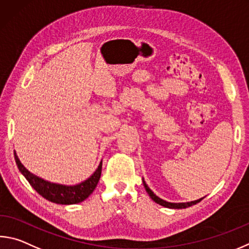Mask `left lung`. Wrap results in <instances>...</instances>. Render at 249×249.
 I'll return each mask as SVG.
<instances>
[{"mask_svg": "<svg viewBox=\"0 0 249 249\" xmlns=\"http://www.w3.org/2000/svg\"><path fill=\"white\" fill-rule=\"evenodd\" d=\"M143 186H144V188H146L147 193L149 194V196L151 197V199H152L153 201H156L157 203H159V205L163 206V207L172 208V209H183V208H188V207H191V206H193V205H196L197 202L201 201V199H202V198H201V199H198V200H195V201H191V202H180V203L168 202V201H165V200H163V199H161V198H159L158 196H156L155 194H153V192L151 191V189L147 186V184L144 183V180H143Z\"/></svg>", "mask_w": 249, "mask_h": 249, "instance_id": "1", "label": "left lung"}]
</instances>
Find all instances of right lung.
Here are the masks:
<instances>
[{"label":"right lung","instance_id":"add662e5","mask_svg":"<svg viewBox=\"0 0 249 249\" xmlns=\"http://www.w3.org/2000/svg\"><path fill=\"white\" fill-rule=\"evenodd\" d=\"M14 156L16 164L18 169H19L20 173L25 176L26 179L34 187L35 191L43 198H46L47 200L55 203H61V205H74V203L84 201L94 191L101 176L102 162L99 164L96 172L88 179H86L85 182L78 185H75V186H65V185L50 183L38 178V176L34 175L33 173H30L20 163L16 153H14Z\"/></svg>","mask_w":249,"mask_h":249}]
</instances>
